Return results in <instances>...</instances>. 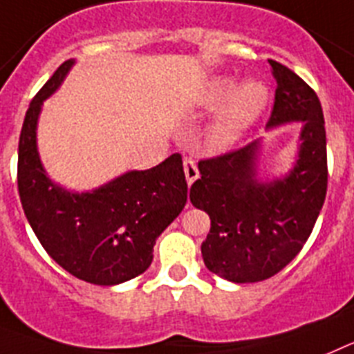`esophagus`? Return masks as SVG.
I'll use <instances>...</instances> for the list:
<instances>
[{"instance_id": "obj_1", "label": "esophagus", "mask_w": 354, "mask_h": 354, "mask_svg": "<svg viewBox=\"0 0 354 354\" xmlns=\"http://www.w3.org/2000/svg\"><path fill=\"white\" fill-rule=\"evenodd\" d=\"M183 169H185L187 183H189V185H192V183H194V181L199 178V171H198V165H196V160H192V158L183 160Z\"/></svg>"}]
</instances>
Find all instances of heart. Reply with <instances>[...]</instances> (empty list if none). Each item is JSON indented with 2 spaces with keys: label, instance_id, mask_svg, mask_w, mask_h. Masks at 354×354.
<instances>
[{
  "label": "heart",
  "instance_id": "b5f03b06",
  "mask_svg": "<svg viewBox=\"0 0 354 354\" xmlns=\"http://www.w3.org/2000/svg\"><path fill=\"white\" fill-rule=\"evenodd\" d=\"M269 103V91L258 80H248L239 85L232 76H217L203 88L199 104L215 110L223 106L214 119L210 135L214 142L230 146L241 139L258 121Z\"/></svg>",
  "mask_w": 354,
  "mask_h": 354
}]
</instances>
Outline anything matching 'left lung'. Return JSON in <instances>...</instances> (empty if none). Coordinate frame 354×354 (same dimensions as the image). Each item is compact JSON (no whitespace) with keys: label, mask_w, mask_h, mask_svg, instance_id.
Instances as JSON below:
<instances>
[{"label":"left lung","mask_w":354,"mask_h":354,"mask_svg":"<svg viewBox=\"0 0 354 354\" xmlns=\"http://www.w3.org/2000/svg\"><path fill=\"white\" fill-rule=\"evenodd\" d=\"M274 109L267 130L301 122L296 162L281 176L260 174L262 140L201 160V178L190 201L210 215L201 244L205 266L233 283H254L278 274L296 258L317 221L328 187L324 115L317 94L279 62Z\"/></svg>","instance_id":"left-lung-1"}]
</instances>
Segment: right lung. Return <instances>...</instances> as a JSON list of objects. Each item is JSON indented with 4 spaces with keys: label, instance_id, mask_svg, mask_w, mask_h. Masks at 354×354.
<instances>
[{
    "label": "right lung",
    "instance_id": "1",
    "mask_svg": "<svg viewBox=\"0 0 354 354\" xmlns=\"http://www.w3.org/2000/svg\"><path fill=\"white\" fill-rule=\"evenodd\" d=\"M75 64L71 58L58 67L30 103L19 137L17 185L24 215L49 257L78 279L110 287L151 266L156 239L185 207L187 181L178 153L85 192L48 176L37 147L39 115Z\"/></svg>",
    "mask_w": 354,
    "mask_h": 354
}]
</instances>
